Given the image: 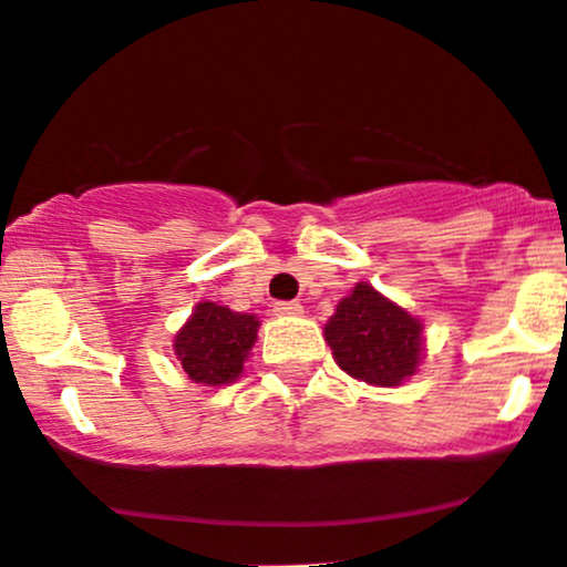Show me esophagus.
Listing matches in <instances>:
<instances>
[{"mask_svg": "<svg viewBox=\"0 0 567 567\" xmlns=\"http://www.w3.org/2000/svg\"><path fill=\"white\" fill-rule=\"evenodd\" d=\"M274 315L296 317V315H301V303H298V301H277V303H274Z\"/></svg>", "mask_w": 567, "mask_h": 567, "instance_id": "esophagus-1", "label": "esophagus"}]
</instances>
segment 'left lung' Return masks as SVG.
Here are the masks:
<instances>
[{
    "label": "left lung",
    "mask_w": 567,
    "mask_h": 567,
    "mask_svg": "<svg viewBox=\"0 0 567 567\" xmlns=\"http://www.w3.org/2000/svg\"><path fill=\"white\" fill-rule=\"evenodd\" d=\"M326 339L347 374L379 388H395L420 365L422 322L365 282L339 301Z\"/></svg>",
    "instance_id": "8db88e82"
}]
</instances>
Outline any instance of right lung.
Instances as JSON below:
<instances>
[{
  "label": "right lung",
  "instance_id": "obj_1",
  "mask_svg": "<svg viewBox=\"0 0 567 567\" xmlns=\"http://www.w3.org/2000/svg\"><path fill=\"white\" fill-rule=\"evenodd\" d=\"M255 336L258 320L252 315L204 301L174 339V352L193 382L220 388L241 374Z\"/></svg>",
  "mask_w": 567,
  "mask_h": 567
}]
</instances>
